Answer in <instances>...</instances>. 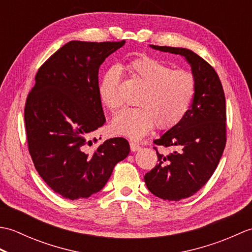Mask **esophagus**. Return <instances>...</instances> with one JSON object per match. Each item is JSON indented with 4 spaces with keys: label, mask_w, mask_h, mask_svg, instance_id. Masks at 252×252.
I'll return each instance as SVG.
<instances>
[{
    "label": "esophagus",
    "mask_w": 252,
    "mask_h": 252,
    "mask_svg": "<svg viewBox=\"0 0 252 252\" xmlns=\"http://www.w3.org/2000/svg\"><path fill=\"white\" fill-rule=\"evenodd\" d=\"M130 148H131L132 152H137V151H140V149H141V146L138 145V144L134 143V142H131L130 143Z\"/></svg>",
    "instance_id": "34e87169"
}]
</instances>
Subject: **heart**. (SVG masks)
I'll return each instance as SVG.
<instances>
[{"mask_svg": "<svg viewBox=\"0 0 252 252\" xmlns=\"http://www.w3.org/2000/svg\"><path fill=\"white\" fill-rule=\"evenodd\" d=\"M132 77L137 79L144 91L136 100V108H125L111 122L115 134L140 140L156 125L167 130L178 125L186 115L195 95V78L189 71L172 70L156 58L143 56L129 65ZM98 95L107 108L115 111L122 105L120 71L111 67L101 77Z\"/></svg>", "mask_w": 252, "mask_h": 252, "instance_id": "obj_1", "label": "heart"}]
</instances>
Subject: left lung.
Listing matches in <instances>:
<instances>
[{
    "label": "left lung",
    "mask_w": 252,
    "mask_h": 252,
    "mask_svg": "<svg viewBox=\"0 0 252 252\" xmlns=\"http://www.w3.org/2000/svg\"><path fill=\"white\" fill-rule=\"evenodd\" d=\"M184 56L196 89L190 108L178 125L154 143L173 148L159 154L158 164L144 176L149 191L164 200L179 201L199 190L215 172L226 143L225 96L218 73L196 53L183 47L151 45Z\"/></svg>",
    "instance_id": "1"
}]
</instances>
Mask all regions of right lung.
Instances as JSON below:
<instances>
[{"mask_svg":"<svg viewBox=\"0 0 252 252\" xmlns=\"http://www.w3.org/2000/svg\"><path fill=\"white\" fill-rule=\"evenodd\" d=\"M125 43L70 41L35 74L25 106L28 149L41 178L63 198L74 200L99 191L130 153L123 137L97 146L96 138H89L106 122L99 67Z\"/></svg>","mask_w":252,"mask_h":252,"instance_id":"1","label":"right lung"}]
</instances>
